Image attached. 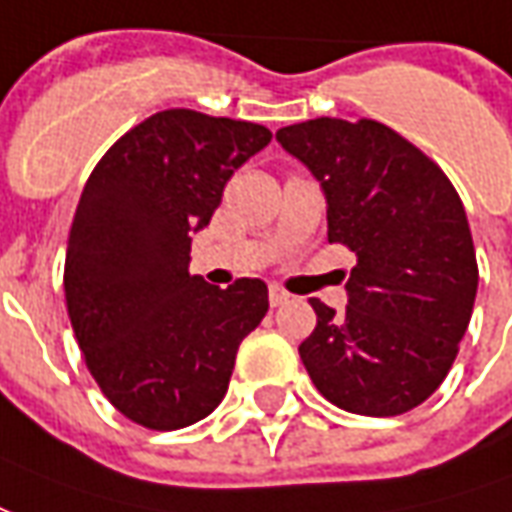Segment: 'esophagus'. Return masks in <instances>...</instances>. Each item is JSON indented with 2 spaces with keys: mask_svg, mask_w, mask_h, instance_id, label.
<instances>
[{
  "mask_svg": "<svg viewBox=\"0 0 512 512\" xmlns=\"http://www.w3.org/2000/svg\"><path fill=\"white\" fill-rule=\"evenodd\" d=\"M289 297H292V294L286 292L283 286H278V283H270V305L272 308H278V305H283V302H289Z\"/></svg>",
  "mask_w": 512,
  "mask_h": 512,
  "instance_id": "obj_1",
  "label": "esophagus"
}]
</instances>
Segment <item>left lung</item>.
Listing matches in <instances>:
<instances>
[{
  "instance_id": "left-lung-1",
  "label": "left lung",
  "mask_w": 512,
  "mask_h": 512,
  "mask_svg": "<svg viewBox=\"0 0 512 512\" xmlns=\"http://www.w3.org/2000/svg\"><path fill=\"white\" fill-rule=\"evenodd\" d=\"M275 138L319 182L327 240L357 253L346 311L311 300L302 365L338 409L409 412L447 376L475 305L464 204L434 160L374 119H308Z\"/></svg>"
}]
</instances>
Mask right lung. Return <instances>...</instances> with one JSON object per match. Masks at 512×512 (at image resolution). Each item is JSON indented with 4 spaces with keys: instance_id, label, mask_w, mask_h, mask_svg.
<instances>
[{
    "instance_id": "1",
    "label": "right lung",
    "mask_w": 512,
    "mask_h": 512,
    "mask_svg": "<svg viewBox=\"0 0 512 512\" xmlns=\"http://www.w3.org/2000/svg\"><path fill=\"white\" fill-rule=\"evenodd\" d=\"M270 138L264 125L169 108L119 138L84 185L67 237V313L89 374L133 423L204 420L270 308L259 278L218 289L188 272L190 237Z\"/></svg>"
}]
</instances>
